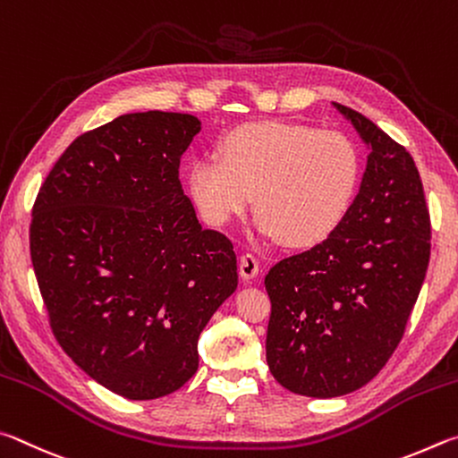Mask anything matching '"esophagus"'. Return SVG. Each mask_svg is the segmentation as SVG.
I'll use <instances>...</instances> for the list:
<instances>
[{
    "label": "esophagus",
    "instance_id": "1",
    "mask_svg": "<svg viewBox=\"0 0 458 458\" xmlns=\"http://www.w3.org/2000/svg\"><path fill=\"white\" fill-rule=\"evenodd\" d=\"M239 274L243 279H253L259 274V259L253 253H245L239 259Z\"/></svg>",
    "mask_w": 458,
    "mask_h": 458
}]
</instances>
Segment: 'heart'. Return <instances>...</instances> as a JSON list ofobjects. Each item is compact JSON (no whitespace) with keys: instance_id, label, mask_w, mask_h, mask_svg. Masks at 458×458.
<instances>
[{"instance_id":"1","label":"heart","mask_w":458,"mask_h":458,"mask_svg":"<svg viewBox=\"0 0 458 458\" xmlns=\"http://www.w3.org/2000/svg\"><path fill=\"white\" fill-rule=\"evenodd\" d=\"M362 152L342 131L290 120L239 124L216 142V158L192 160L184 187L211 227H225L253 205L269 242L314 247L348 219L362 182Z\"/></svg>"}]
</instances>
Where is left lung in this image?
Instances as JSON below:
<instances>
[{
    "instance_id": "left-lung-1",
    "label": "left lung",
    "mask_w": 458,
    "mask_h": 458,
    "mask_svg": "<svg viewBox=\"0 0 458 458\" xmlns=\"http://www.w3.org/2000/svg\"><path fill=\"white\" fill-rule=\"evenodd\" d=\"M370 148L348 219L266 276V354L284 388L311 398L350 394L403 340L430 259V216L419 168L372 120L335 104Z\"/></svg>"
}]
</instances>
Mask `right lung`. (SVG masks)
<instances>
[{
    "label": "right lung",
    "mask_w": 458,
    "mask_h": 458,
    "mask_svg": "<svg viewBox=\"0 0 458 458\" xmlns=\"http://www.w3.org/2000/svg\"><path fill=\"white\" fill-rule=\"evenodd\" d=\"M199 131L195 116L148 110L84 132L31 211V263L55 340L128 400L192 378L200 332L237 290L233 243L200 227L179 181Z\"/></svg>",
    "instance_id": "add662e5"
}]
</instances>
